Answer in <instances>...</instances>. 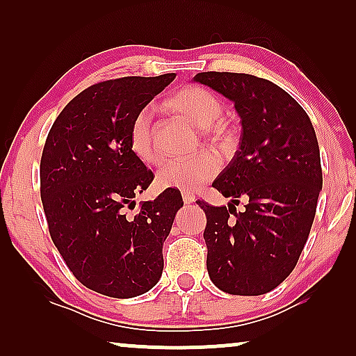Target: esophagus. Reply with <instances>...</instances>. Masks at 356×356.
<instances>
[{
	"mask_svg": "<svg viewBox=\"0 0 356 356\" xmlns=\"http://www.w3.org/2000/svg\"><path fill=\"white\" fill-rule=\"evenodd\" d=\"M181 197H183L184 204H191V202L196 201V196H194L193 193H186V191H183V193H181Z\"/></svg>",
	"mask_w": 356,
	"mask_h": 356,
	"instance_id": "34e87169",
	"label": "esophagus"
}]
</instances>
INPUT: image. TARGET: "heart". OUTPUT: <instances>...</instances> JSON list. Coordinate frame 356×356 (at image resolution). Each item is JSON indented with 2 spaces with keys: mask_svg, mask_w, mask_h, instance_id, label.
Listing matches in <instances>:
<instances>
[{
  "mask_svg": "<svg viewBox=\"0 0 356 356\" xmlns=\"http://www.w3.org/2000/svg\"><path fill=\"white\" fill-rule=\"evenodd\" d=\"M165 108L191 121L201 128L204 139L218 149H228L233 144V128L222 118L225 104L220 97L202 86L189 84L178 89L165 102ZM129 143L133 152L149 165L160 162V152L155 145L154 120L149 108L136 113L129 131ZM218 160L211 152H201L188 159L168 160L160 167L157 179L162 188L179 189V191H197L216 177Z\"/></svg>",
  "mask_w": 356,
  "mask_h": 356,
  "instance_id": "1",
  "label": "heart"
}]
</instances>
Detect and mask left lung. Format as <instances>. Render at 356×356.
Listing matches in <instances>:
<instances>
[{
	"mask_svg": "<svg viewBox=\"0 0 356 356\" xmlns=\"http://www.w3.org/2000/svg\"><path fill=\"white\" fill-rule=\"evenodd\" d=\"M194 81L233 100L240 149L212 186L228 207L197 201L211 280L230 295H264L295 269L323 188L319 145L298 102L274 82L243 72H197ZM241 198L245 211L236 212Z\"/></svg>",
	"mask_w": 356,
	"mask_h": 356,
	"instance_id": "1",
	"label": "left lung"
}]
</instances>
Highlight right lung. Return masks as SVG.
<instances>
[{"instance_id": "right-lung-1", "label": "right lung", "mask_w": 356, "mask_h": 356, "mask_svg": "<svg viewBox=\"0 0 356 356\" xmlns=\"http://www.w3.org/2000/svg\"><path fill=\"white\" fill-rule=\"evenodd\" d=\"M175 77L128 76L87 87L58 115L43 145L40 196L51 240L82 285L111 298H133L157 284L163 241L183 206L178 189L168 188L134 211L154 173L129 143L136 113Z\"/></svg>"}]
</instances>
